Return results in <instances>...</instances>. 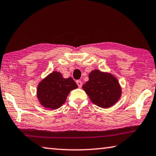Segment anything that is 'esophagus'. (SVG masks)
Wrapping results in <instances>:
<instances>
[{"label":"esophagus","mask_w":156,"mask_h":156,"mask_svg":"<svg viewBox=\"0 0 156 156\" xmlns=\"http://www.w3.org/2000/svg\"><path fill=\"white\" fill-rule=\"evenodd\" d=\"M76 83H77L78 87H82V82L80 80H77V81H76Z\"/></svg>","instance_id":"esophagus-1"}]
</instances>
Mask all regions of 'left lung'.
<instances>
[{
  "label": "left lung",
  "mask_w": 156,
  "mask_h": 156,
  "mask_svg": "<svg viewBox=\"0 0 156 156\" xmlns=\"http://www.w3.org/2000/svg\"><path fill=\"white\" fill-rule=\"evenodd\" d=\"M94 104L109 108L120 99L122 89L118 79L112 73L95 69L89 74V80L83 86Z\"/></svg>",
  "instance_id": "left-lung-1"
}]
</instances>
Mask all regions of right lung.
<instances>
[{
	"instance_id": "right-lung-1",
	"label": "right lung",
	"mask_w": 156,
	"mask_h": 156,
	"mask_svg": "<svg viewBox=\"0 0 156 156\" xmlns=\"http://www.w3.org/2000/svg\"><path fill=\"white\" fill-rule=\"evenodd\" d=\"M77 87L73 78H64L61 73L54 72L38 84L37 98L44 108L56 109L65 103L69 92Z\"/></svg>"
}]
</instances>
